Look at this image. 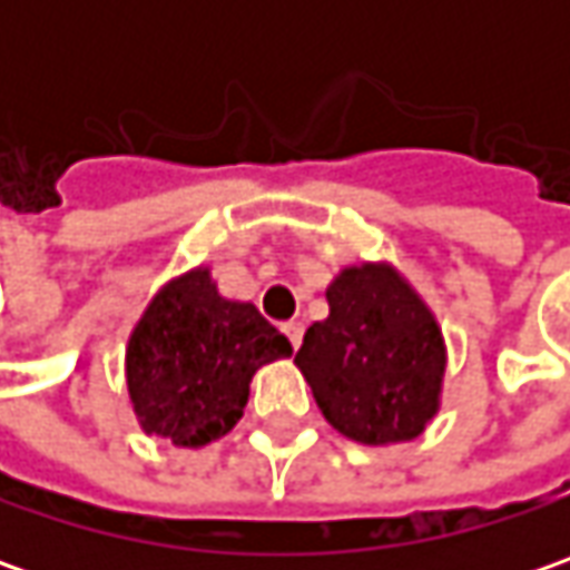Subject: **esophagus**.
I'll use <instances>...</instances> for the list:
<instances>
[{"label": "esophagus", "mask_w": 570, "mask_h": 570, "mask_svg": "<svg viewBox=\"0 0 570 570\" xmlns=\"http://www.w3.org/2000/svg\"><path fill=\"white\" fill-rule=\"evenodd\" d=\"M282 330H285V336H288V342H292V345H301V340H304V323H301V320H288V323H285V326H282Z\"/></svg>", "instance_id": "obj_1"}]
</instances>
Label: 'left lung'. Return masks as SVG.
<instances>
[{"instance_id":"1","label":"left lung","mask_w":570,"mask_h":570,"mask_svg":"<svg viewBox=\"0 0 570 570\" xmlns=\"http://www.w3.org/2000/svg\"><path fill=\"white\" fill-rule=\"evenodd\" d=\"M326 301L330 317L295 355L326 422L362 444L419 438L438 412L448 362L425 301L383 263L345 269Z\"/></svg>"}]
</instances>
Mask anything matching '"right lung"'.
Returning a JSON list of instances; mask_svg holds the SVG:
<instances>
[{
	"instance_id": "add662e5",
	"label": "right lung",
	"mask_w": 570,
	"mask_h": 570,
	"mask_svg": "<svg viewBox=\"0 0 570 570\" xmlns=\"http://www.w3.org/2000/svg\"><path fill=\"white\" fill-rule=\"evenodd\" d=\"M292 342L247 301L218 295L208 269L151 297L126 348L129 400L145 434L203 448L240 422L253 374Z\"/></svg>"
}]
</instances>
